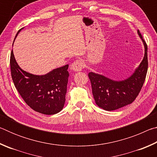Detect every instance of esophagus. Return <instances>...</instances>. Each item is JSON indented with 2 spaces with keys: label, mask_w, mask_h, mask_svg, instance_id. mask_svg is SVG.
I'll use <instances>...</instances> for the list:
<instances>
[{
  "label": "esophagus",
  "mask_w": 157,
  "mask_h": 157,
  "mask_svg": "<svg viewBox=\"0 0 157 157\" xmlns=\"http://www.w3.org/2000/svg\"><path fill=\"white\" fill-rule=\"evenodd\" d=\"M84 63L83 62V61L78 59L75 61L73 63H72L71 68L74 71H80L82 70V68H84Z\"/></svg>",
  "instance_id": "34e87169"
}]
</instances>
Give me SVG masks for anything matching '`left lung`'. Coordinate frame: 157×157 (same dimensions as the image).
I'll use <instances>...</instances> for the list:
<instances>
[{"instance_id": "1", "label": "left lung", "mask_w": 157, "mask_h": 157, "mask_svg": "<svg viewBox=\"0 0 157 157\" xmlns=\"http://www.w3.org/2000/svg\"><path fill=\"white\" fill-rule=\"evenodd\" d=\"M137 32L144 45L145 55L131 76L124 80L116 81L98 73H89L95 103L106 111H113L131 104L144 84L148 68L147 46L139 30Z\"/></svg>"}]
</instances>
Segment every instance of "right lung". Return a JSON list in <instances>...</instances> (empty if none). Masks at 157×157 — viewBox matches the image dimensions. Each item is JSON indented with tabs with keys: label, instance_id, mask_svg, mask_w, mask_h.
I'll return each instance as SVG.
<instances>
[{
	"label": "right lung",
	"instance_id": "add662e5",
	"mask_svg": "<svg viewBox=\"0 0 157 157\" xmlns=\"http://www.w3.org/2000/svg\"><path fill=\"white\" fill-rule=\"evenodd\" d=\"M22 29L18 31L15 39ZM68 68V64L53 69L46 75H33L20 68L13 50L10 56L12 78L16 89L29 107L46 115L59 112L64 106L69 76Z\"/></svg>",
	"mask_w": 157,
	"mask_h": 157
}]
</instances>
